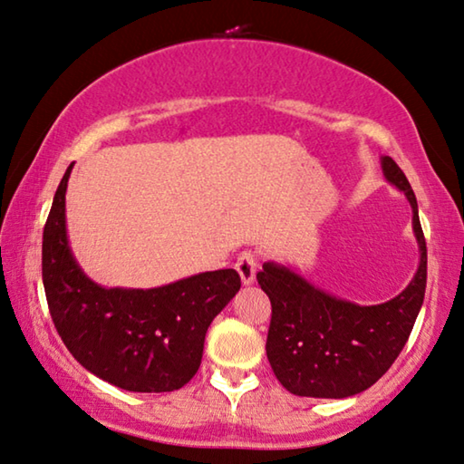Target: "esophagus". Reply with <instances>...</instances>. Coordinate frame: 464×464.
I'll list each match as a JSON object with an SVG mask.
<instances>
[{
    "label": "esophagus",
    "mask_w": 464,
    "mask_h": 464,
    "mask_svg": "<svg viewBox=\"0 0 464 464\" xmlns=\"http://www.w3.org/2000/svg\"><path fill=\"white\" fill-rule=\"evenodd\" d=\"M237 271L240 273L242 284H245V285L253 284L255 276H256V256H255V253L245 250V253H242L238 256V261H237Z\"/></svg>",
    "instance_id": "esophagus-1"
}]
</instances>
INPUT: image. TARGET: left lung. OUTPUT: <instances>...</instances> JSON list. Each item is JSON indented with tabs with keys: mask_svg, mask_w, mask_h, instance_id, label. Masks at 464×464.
I'll return each instance as SVG.
<instances>
[{
	"mask_svg": "<svg viewBox=\"0 0 464 464\" xmlns=\"http://www.w3.org/2000/svg\"><path fill=\"white\" fill-rule=\"evenodd\" d=\"M384 179L403 191L413 209L420 267L399 295L360 306L314 287L292 267L265 263L256 273L271 300L267 358L284 389L298 397L345 399L370 389L405 347L420 314L428 248L411 185L389 156L381 158Z\"/></svg>",
	"mask_w": 464,
	"mask_h": 464,
	"instance_id": "obj_1",
	"label": "left lung"
}]
</instances>
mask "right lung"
<instances>
[{"instance_id": "right-lung-1", "label": "right lung", "mask_w": 464, "mask_h": 464, "mask_svg": "<svg viewBox=\"0 0 464 464\" xmlns=\"http://www.w3.org/2000/svg\"><path fill=\"white\" fill-rule=\"evenodd\" d=\"M65 170L43 232V285L59 337L83 368L131 392L185 386L203 358L205 333L240 290L234 269L131 290L102 287L80 269L65 227Z\"/></svg>"}]
</instances>
